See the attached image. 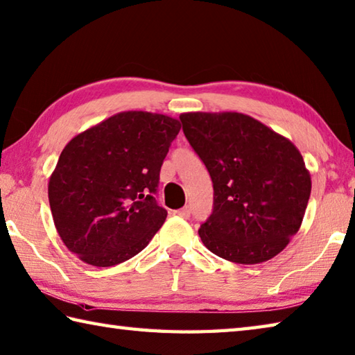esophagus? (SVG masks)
<instances>
[{
    "instance_id": "esophagus-1",
    "label": "esophagus",
    "mask_w": 355,
    "mask_h": 355,
    "mask_svg": "<svg viewBox=\"0 0 355 355\" xmlns=\"http://www.w3.org/2000/svg\"><path fill=\"white\" fill-rule=\"evenodd\" d=\"M177 214L180 215V217H183V218H189L191 217V207L186 206V207H183V209L177 211Z\"/></svg>"
}]
</instances>
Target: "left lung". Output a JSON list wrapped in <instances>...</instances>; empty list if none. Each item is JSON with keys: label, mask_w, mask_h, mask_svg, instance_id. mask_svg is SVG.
I'll use <instances>...</instances> for the list:
<instances>
[{"label": "left lung", "mask_w": 355, "mask_h": 355, "mask_svg": "<svg viewBox=\"0 0 355 355\" xmlns=\"http://www.w3.org/2000/svg\"><path fill=\"white\" fill-rule=\"evenodd\" d=\"M180 120L214 186L212 214L198 229L203 245L240 265L280 254L300 229L311 196L298 149L239 112H191Z\"/></svg>", "instance_id": "obj_1"}]
</instances>
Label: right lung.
Segmentation results:
<instances>
[{"instance_id": "add662e5", "label": "right lung", "mask_w": 355, "mask_h": 355, "mask_svg": "<svg viewBox=\"0 0 355 355\" xmlns=\"http://www.w3.org/2000/svg\"><path fill=\"white\" fill-rule=\"evenodd\" d=\"M178 120L130 110L72 138L51 180L49 203L67 249L109 268L141 252L168 217L155 196Z\"/></svg>"}]
</instances>
